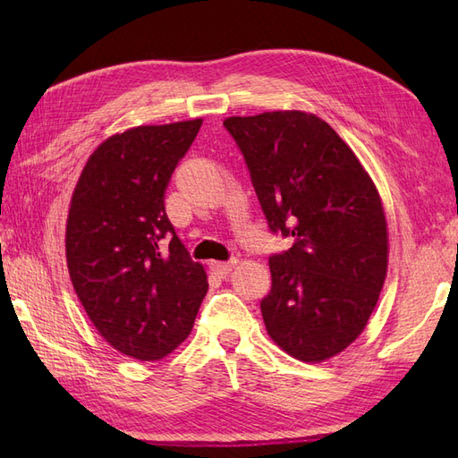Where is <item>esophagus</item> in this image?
<instances>
[{"mask_svg": "<svg viewBox=\"0 0 458 458\" xmlns=\"http://www.w3.org/2000/svg\"><path fill=\"white\" fill-rule=\"evenodd\" d=\"M239 259H231V261H212L210 263V269L214 271V275H217L219 279H225V276L234 269L237 266Z\"/></svg>", "mask_w": 458, "mask_h": 458, "instance_id": "1", "label": "esophagus"}]
</instances>
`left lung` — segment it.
<instances>
[{
    "instance_id": "left-lung-1",
    "label": "left lung",
    "mask_w": 458,
    "mask_h": 458,
    "mask_svg": "<svg viewBox=\"0 0 458 458\" xmlns=\"http://www.w3.org/2000/svg\"><path fill=\"white\" fill-rule=\"evenodd\" d=\"M271 231L293 234L269 258L261 300L283 352L323 363L357 340L387 275V224L369 172L325 120L303 110L229 116Z\"/></svg>"
}]
</instances>
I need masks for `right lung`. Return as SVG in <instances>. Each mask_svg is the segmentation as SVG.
I'll use <instances>...</instances> for the list:
<instances>
[{
	"mask_svg": "<svg viewBox=\"0 0 458 458\" xmlns=\"http://www.w3.org/2000/svg\"><path fill=\"white\" fill-rule=\"evenodd\" d=\"M202 118L110 135L81 170L66 217V266L97 332L120 353L160 361L191 335L208 293L164 210V191ZM162 238L171 244L161 250Z\"/></svg>",
	"mask_w": 458,
	"mask_h": 458,
	"instance_id": "1",
	"label": "right lung"
}]
</instances>
